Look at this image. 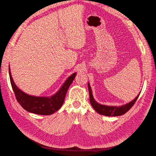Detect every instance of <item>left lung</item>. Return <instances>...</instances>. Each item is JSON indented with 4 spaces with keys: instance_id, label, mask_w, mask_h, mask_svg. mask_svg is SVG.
Instances as JSON below:
<instances>
[{
    "instance_id": "8db88e82",
    "label": "left lung",
    "mask_w": 156,
    "mask_h": 156,
    "mask_svg": "<svg viewBox=\"0 0 156 156\" xmlns=\"http://www.w3.org/2000/svg\"><path fill=\"white\" fill-rule=\"evenodd\" d=\"M88 87L89 96H90V101L92 106L93 107L94 109H95V111L99 113V114L107 116H120L125 114V113H126L133 106V105L135 104V101H136V100H137V98L140 94L139 93V94H138V96H136L133 101L127 103L126 105L119 106V107L107 106V105L100 104V103L96 102L93 98L92 89L90 86L89 83H88Z\"/></svg>"
}]
</instances>
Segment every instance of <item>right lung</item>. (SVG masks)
<instances>
[{
  "mask_svg": "<svg viewBox=\"0 0 156 156\" xmlns=\"http://www.w3.org/2000/svg\"><path fill=\"white\" fill-rule=\"evenodd\" d=\"M9 75L11 85L17 101L24 109L37 115H50L58 111L63 105L66 94L76 76V73H74L69 76L59 90L51 97H37L27 94L18 88L14 83L10 67Z\"/></svg>",
  "mask_w": 156,
  "mask_h": 156,
  "instance_id": "obj_1",
  "label": "right lung"
}]
</instances>
